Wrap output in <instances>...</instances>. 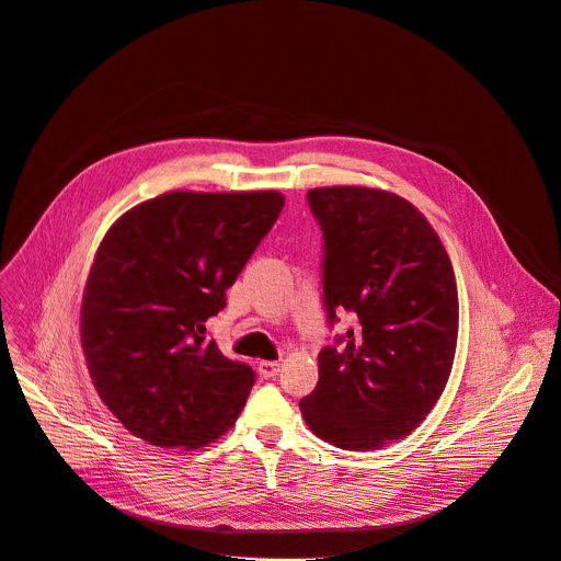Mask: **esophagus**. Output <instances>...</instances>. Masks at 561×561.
I'll list each match as a JSON object with an SVG mask.
<instances>
[{"mask_svg": "<svg viewBox=\"0 0 561 561\" xmlns=\"http://www.w3.org/2000/svg\"><path fill=\"white\" fill-rule=\"evenodd\" d=\"M257 369H260L262 378H275L279 374V363L277 360H262L257 365Z\"/></svg>", "mask_w": 561, "mask_h": 561, "instance_id": "esophagus-1", "label": "esophagus"}]
</instances>
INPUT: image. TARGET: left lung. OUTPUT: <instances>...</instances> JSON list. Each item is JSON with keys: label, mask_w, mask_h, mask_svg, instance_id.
Instances as JSON below:
<instances>
[{"label": "left lung", "mask_w": 561, "mask_h": 561, "mask_svg": "<svg viewBox=\"0 0 561 561\" xmlns=\"http://www.w3.org/2000/svg\"><path fill=\"white\" fill-rule=\"evenodd\" d=\"M307 196L324 232L329 324L346 311L358 327L320 351L318 387L299 410L335 447L380 449L412 434L447 385L458 335L451 262L398 194L335 185Z\"/></svg>", "instance_id": "left-lung-1"}]
</instances>
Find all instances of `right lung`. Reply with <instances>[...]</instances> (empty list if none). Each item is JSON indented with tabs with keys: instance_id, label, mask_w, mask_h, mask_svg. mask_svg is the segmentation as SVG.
<instances>
[{
	"instance_id": "right-lung-1",
	"label": "right lung",
	"mask_w": 561,
	"mask_h": 561,
	"mask_svg": "<svg viewBox=\"0 0 561 561\" xmlns=\"http://www.w3.org/2000/svg\"><path fill=\"white\" fill-rule=\"evenodd\" d=\"M282 208L275 190L168 192L100 241L82 295V351L98 396L134 436L196 449L234 425L254 371L206 340V322Z\"/></svg>"
}]
</instances>
